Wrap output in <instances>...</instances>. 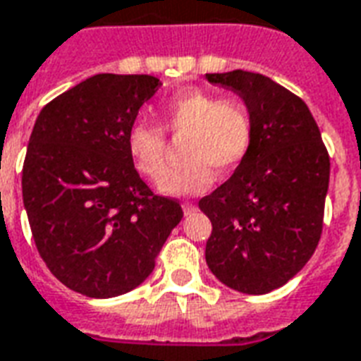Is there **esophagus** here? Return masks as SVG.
Returning <instances> with one entry per match:
<instances>
[{
    "label": "esophagus",
    "mask_w": 361,
    "mask_h": 361,
    "mask_svg": "<svg viewBox=\"0 0 361 361\" xmlns=\"http://www.w3.org/2000/svg\"><path fill=\"white\" fill-rule=\"evenodd\" d=\"M181 207H183V212H185V214H191V212H195V210H197V204L191 201H185L183 204H181Z\"/></svg>",
    "instance_id": "obj_1"
}]
</instances>
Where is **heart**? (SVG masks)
<instances>
[{
    "label": "heart",
    "mask_w": 361,
    "mask_h": 361,
    "mask_svg": "<svg viewBox=\"0 0 361 361\" xmlns=\"http://www.w3.org/2000/svg\"><path fill=\"white\" fill-rule=\"evenodd\" d=\"M159 114L169 133L186 137L184 162L159 181V189L166 195L202 193L214 180V170L221 176L233 172L255 141L252 111L237 97L221 99L207 90H188L166 99ZM164 130L145 120L133 122L128 130L130 159L149 180H159L166 167Z\"/></svg>",
    "instance_id": "1"
}]
</instances>
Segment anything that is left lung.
Segmentation results:
<instances>
[{
    "instance_id": "left-lung-1",
    "label": "left lung",
    "mask_w": 361,
    "mask_h": 361,
    "mask_svg": "<svg viewBox=\"0 0 361 361\" xmlns=\"http://www.w3.org/2000/svg\"><path fill=\"white\" fill-rule=\"evenodd\" d=\"M250 106L255 141L220 188L199 201L212 221L207 264L247 295L279 289L306 266L323 231L329 153L302 99L262 74H207Z\"/></svg>"
}]
</instances>
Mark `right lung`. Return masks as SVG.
I'll return each instance as SVG.
<instances>
[{"label": "right lung", "instance_id": "obj_1", "mask_svg": "<svg viewBox=\"0 0 361 361\" xmlns=\"http://www.w3.org/2000/svg\"><path fill=\"white\" fill-rule=\"evenodd\" d=\"M149 74H95L42 109L23 166V201L42 260L92 298L145 281L180 202L154 195L128 153V130L159 90Z\"/></svg>", "mask_w": 361, "mask_h": 361}]
</instances>
